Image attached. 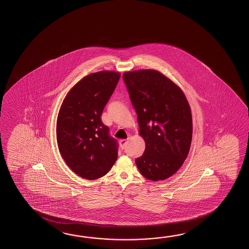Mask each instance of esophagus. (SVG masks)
I'll return each mask as SVG.
<instances>
[{
	"mask_svg": "<svg viewBox=\"0 0 249 249\" xmlns=\"http://www.w3.org/2000/svg\"><path fill=\"white\" fill-rule=\"evenodd\" d=\"M126 144L127 140H121V141H120V146H121V148H124Z\"/></svg>",
	"mask_w": 249,
	"mask_h": 249,
	"instance_id": "1",
	"label": "esophagus"
}]
</instances>
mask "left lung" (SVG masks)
I'll use <instances>...</instances> for the list:
<instances>
[{
  "mask_svg": "<svg viewBox=\"0 0 249 249\" xmlns=\"http://www.w3.org/2000/svg\"><path fill=\"white\" fill-rule=\"evenodd\" d=\"M123 78L146 145L135 159L138 169L148 180H165L180 169L190 151L191 107L180 87L159 71H129Z\"/></svg>",
  "mask_w": 249,
  "mask_h": 249,
  "instance_id": "1",
  "label": "left lung"
}]
</instances>
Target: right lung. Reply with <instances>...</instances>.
Wrapping results in <instances>:
<instances>
[{
    "mask_svg": "<svg viewBox=\"0 0 249 249\" xmlns=\"http://www.w3.org/2000/svg\"><path fill=\"white\" fill-rule=\"evenodd\" d=\"M120 79V73L88 74L70 89L58 111L56 134L66 164L80 177L96 180L117 159V142L101 117Z\"/></svg>",
    "mask_w": 249,
    "mask_h": 249,
    "instance_id": "1",
    "label": "right lung"
}]
</instances>
